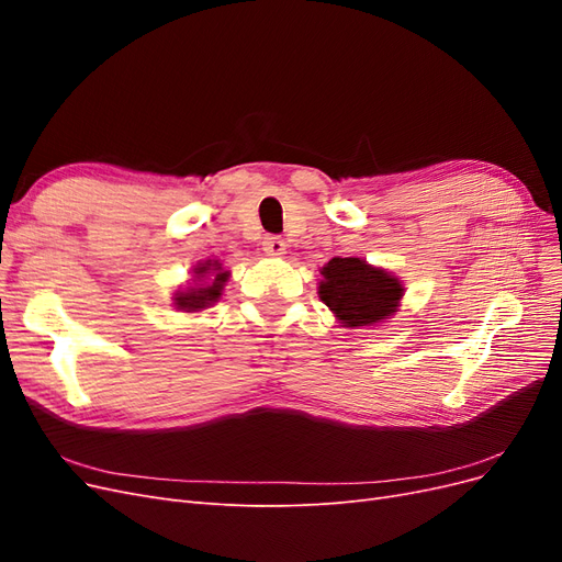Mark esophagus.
I'll return each mask as SVG.
<instances>
[{"label": "esophagus", "instance_id": "esophagus-1", "mask_svg": "<svg viewBox=\"0 0 562 562\" xmlns=\"http://www.w3.org/2000/svg\"><path fill=\"white\" fill-rule=\"evenodd\" d=\"M262 248L267 255H271V258H279V255L285 252V241L281 239V236H265Z\"/></svg>", "mask_w": 562, "mask_h": 562}]
</instances>
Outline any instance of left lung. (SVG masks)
<instances>
[{"instance_id":"obj_1","label":"left lung","mask_w":562,"mask_h":562,"mask_svg":"<svg viewBox=\"0 0 562 562\" xmlns=\"http://www.w3.org/2000/svg\"><path fill=\"white\" fill-rule=\"evenodd\" d=\"M321 274V300L349 328L372 326V323L391 316L403 295L398 279L359 258H333Z\"/></svg>"}]
</instances>
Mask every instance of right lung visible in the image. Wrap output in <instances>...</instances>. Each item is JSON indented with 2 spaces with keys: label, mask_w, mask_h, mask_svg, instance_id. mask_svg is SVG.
<instances>
[{
  "label": "right lung",
  "mask_w": 562,
  "mask_h": 562,
  "mask_svg": "<svg viewBox=\"0 0 562 562\" xmlns=\"http://www.w3.org/2000/svg\"><path fill=\"white\" fill-rule=\"evenodd\" d=\"M209 274V281H201L196 288H190L187 293H178L176 297V304L180 310H187V312H199L203 307H209V304L217 302V297L223 295V285L227 281V271L220 269V262H206L196 267V277L199 279H206Z\"/></svg>",
  "instance_id": "obj_1"
}]
</instances>
